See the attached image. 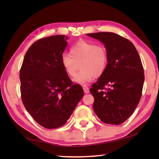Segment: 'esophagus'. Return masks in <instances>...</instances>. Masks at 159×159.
Segmentation results:
<instances>
[{
    "label": "esophagus",
    "mask_w": 159,
    "mask_h": 159,
    "mask_svg": "<svg viewBox=\"0 0 159 159\" xmlns=\"http://www.w3.org/2000/svg\"><path fill=\"white\" fill-rule=\"evenodd\" d=\"M83 90H84V93H89V88H88L87 86L86 85H83Z\"/></svg>",
    "instance_id": "obj_1"
}]
</instances>
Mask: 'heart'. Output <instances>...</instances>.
I'll return each mask as SVG.
<instances>
[{"mask_svg": "<svg viewBox=\"0 0 159 159\" xmlns=\"http://www.w3.org/2000/svg\"><path fill=\"white\" fill-rule=\"evenodd\" d=\"M61 65L69 77H74L80 66L81 71L75 77L74 81L80 85H85L105 72L109 64L107 50L101 44L81 41L73 45L69 55H64Z\"/></svg>", "mask_w": 159, "mask_h": 159, "instance_id": "obj_1", "label": "heart"}]
</instances>
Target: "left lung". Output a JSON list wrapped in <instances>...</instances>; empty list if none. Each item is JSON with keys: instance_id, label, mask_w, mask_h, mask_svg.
Masks as SVG:
<instances>
[{"instance_id": "obj_1", "label": "left lung", "mask_w": 159, "mask_h": 159, "mask_svg": "<svg viewBox=\"0 0 159 159\" xmlns=\"http://www.w3.org/2000/svg\"><path fill=\"white\" fill-rule=\"evenodd\" d=\"M103 43L109 55L108 66L90 92L93 110L102 122L120 125L133 114L140 100L144 81L141 59L128 39L112 32L88 34Z\"/></svg>"}]
</instances>
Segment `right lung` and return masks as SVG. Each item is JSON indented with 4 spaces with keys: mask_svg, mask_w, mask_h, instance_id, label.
I'll return each mask as SVG.
<instances>
[{
    "mask_svg": "<svg viewBox=\"0 0 159 159\" xmlns=\"http://www.w3.org/2000/svg\"><path fill=\"white\" fill-rule=\"evenodd\" d=\"M68 39L55 35L39 39L26 51L20 69L24 106L45 128L65 124L84 95L81 86L73 84L61 65Z\"/></svg>",
    "mask_w": 159,
    "mask_h": 159,
    "instance_id": "1",
    "label": "right lung"
}]
</instances>
